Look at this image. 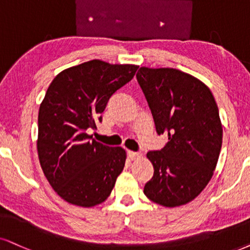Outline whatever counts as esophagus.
Wrapping results in <instances>:
<instances>
[{"label":"esophagus","instance_id":"1","mask_svg":"<svg viewBox=\"0 0 250 250\" xmlns=\"http://www.w3.org/2000/svg\"><path fill=\"white\" fill-rule=\"evenodd\" d=\"M128 156L131 160H136V159H140V158L142 157V154L138 152H134V151H128Z\"/></svg>","mask_w":250,"mask_h":250}]
</instances>
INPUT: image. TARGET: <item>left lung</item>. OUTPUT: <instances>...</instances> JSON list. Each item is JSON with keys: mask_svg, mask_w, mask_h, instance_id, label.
<instances>
[{"mask_svg": "<svg viewBox=\"0 0 250 250\" xmlns=\"http://www.w3.org/2000/svg\"><path fill=\"white\" fill-rule=\"evenodd\" d=\"M158 135L168 137L147 159L154 172L144 187L148 200L166 208L195 200L212 178L223 143L219 110L210 88L173 68L141 67L137 75Z\"/></svg>", "mask_w": 250, "mask_h": 250, "instance_id": "left-lung-1", "label": "left lung"}]
</instances>
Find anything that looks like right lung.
Wrapping results in <instances>:
<instances>
[{
  "label": "right lung",
  "instance_id": "obj_1",
  "mask_svg": "<svg viewBox=\"0 0 250 250\" xmlns=\"http://www.w3.org/2000/svg\"><path fill=\"white\" fill-rule=\"evenodd\" d=\"M137 69L92 60L61 71L47 88L38 115V156L49 185L68 203L96 207L114 188L127 153L86 130L97 129L109 98Z\"/></svg>",
  "mask_w": 250,
  "mask_h": 250
}]
</instances>
